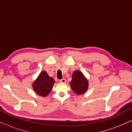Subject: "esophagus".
<instances>
[{
    "instance_id": "obj_1",
    "label": "esophagus",
    "mask_w": 132,
    "mask_h": 132,
    "mask_svg": "<svg viewBox=\"0 0 132 132\" xmlns=\"http://www.w3.org/2000/svg\"><path fill=\"white\" fill-rule=\"evenodd\" d=\"M59 82L61 83H65L66 82V80L65 79H62L59 80Z\"/></svg>"
}]
</instances>
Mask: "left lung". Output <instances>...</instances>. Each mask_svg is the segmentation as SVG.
I'll list each match as a JSON object with an SVG mask.
<instances>
[{
  "instance_id": "8db88e82",
  "label": "left lung",
  "mask_w": 132,
  "mask_h": 132,
  "mask_svg": "<svg viewBox=\"0 0 132 132\" xmlns=\"http://www.w3.org/2000/svg\"><path fill=\"white\" fill-rule=\"evenodd\" d=\"M72 89L77 94H82L87 91L88 82L82 72L75 71L73 73V78L70 82Z\"/></svg>"
}]
</instances>
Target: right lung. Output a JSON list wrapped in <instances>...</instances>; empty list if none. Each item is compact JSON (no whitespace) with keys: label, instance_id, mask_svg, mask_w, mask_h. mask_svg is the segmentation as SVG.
Here are the masks:
<instances>
[{"label":"right lung","instance_id":"obj_1","mask_svg":"<svg viewBox=\"0 0 132 132\" xmlns=\"http://www.w3.org/2000/svg\"><path fill=\"white\" fill-rule=\"evenodd\" d=\"M55 80L46 71H42L33 84V88L38 94L43 97L47 95L53 88Z\"/></svg>","mask_w":132,"mask_h":132}]
</instances>
